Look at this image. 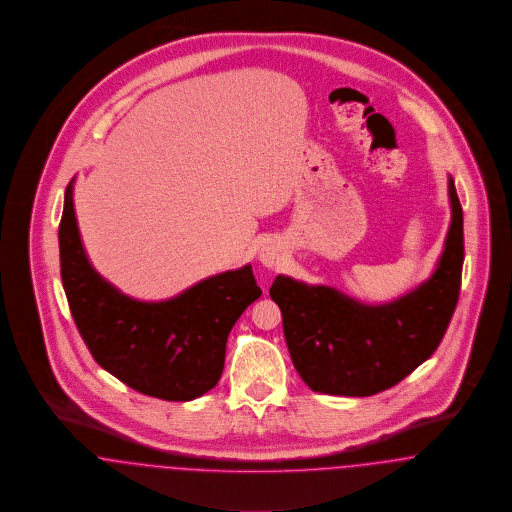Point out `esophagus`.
Returning <instances> with one entry per match:
<instances>
[{
    "label": "esophagus",
    "instance_id": "obj_1",
    "mask_svg": "<svg viewBox=\"0 0 512 512\" xmlns=\"http://www.w3.org/2000/svg\"><path fill=\"white\" fill-rule=\"evenodd\" d=\"M258 258H260V262L264 264V266H275L277 264V260H279V252H277V246L275 244H264L262 248H260V254H258Z\"/></svg>",
    "mask_w": 512,
    "mask_h": 512
}]
</instances>
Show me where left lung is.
<instances>
[{"instance_id": "left-lung-1", "label": "left lung", "mask_w": 512, "mask_h": 512, "mask_svg": "<svg viewBox=\"0 0 512 512\" xmlns=\"http://www.w3.org/2000/svg\"><path fill=\"white\" fill-rule=\"evenodd\" d=\"M451 225L430 279L387 304L277 275L269 296L283 316L298 376L318 393L370 397L397 385L439 347L457 308L464 262L462 208L449 177Z\"/></svg>"}]
</instances>
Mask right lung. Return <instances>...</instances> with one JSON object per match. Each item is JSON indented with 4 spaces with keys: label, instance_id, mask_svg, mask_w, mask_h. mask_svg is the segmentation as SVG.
Wrapping results in <instances>:
<instances>
[{
    "label": "right lung",
    "instance_id": "right-lung-1",
    "mask_svg": "<svg viewBox=\"0 0 512 512\" xmlns=\"http://www.w3.org/2000/svg\"><path fill=\"white\" fill-rule=\"evenodd\" d=\"M73 183L65 190L59 223L61 281L90 354L111 376L148 397L181 403L202 397L221 377L229 331L262 295L252 266L208 277L169 300L123 295L88 262Z\"/></svg>",
    "mask_w": 512,
    "mask_h": 512
}]
</instances>
